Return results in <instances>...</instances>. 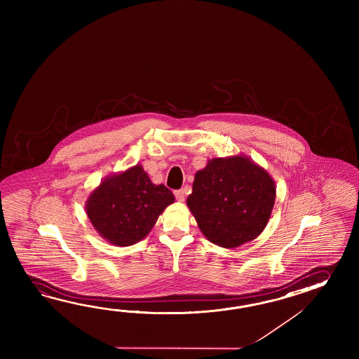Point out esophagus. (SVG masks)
<instances>
[{"label": "esophagus", "instance_id": "1", "mask_svg": "<svg viewBox=\"0 0 359 359\" xmlns=\"http://www.w3.org/2000/svg\"><path fill=\"white\" fill-rule=\"evenodd\" d=\"M184 195H186L184 190L175 191V196H176L177 201H180V203L184 201Z\"/></svg>", "mask_w": 359, "mask_h": 359}]
</instances>
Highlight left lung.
<instances>
[{
  "label": "left lung",
  "mask_w": 359,
  "mask_h": 359,
  "mask_svg": "<svg viewBox=\"0 0 359 359\" xmlns=\"http://www.w3.org/2000/svg\"><path fill=\"white\" fill-rule=\"evenodd\" d=\"M267 170L245 155L209 159L195 175L187 206L203 235L233 249L259 236L275 205Z\"/></svg>",
  "instance_id": "8db88e82"
}]
</instances>
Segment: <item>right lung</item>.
<instances>
[{"instance_id":"obj_1","label":"right lung","mask_w":359,"mask_h":359,"mask_svg":"<svg viewBox=\"0 0 359 359\" xmlns=\"http://www.w3.org/2000/svg\"><path fill=\"white\" fill-rule=\"evenodd\" d=\"M172 203L173 192L164 184H154L137 164L105 177L87 198L86 213L107 243L130 246L149 235Z\"/></svg>"}]
</instances>
